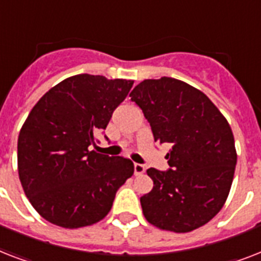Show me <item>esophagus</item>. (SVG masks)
I'll list each match as a JSON object with an SVG mask.
<instances>
[{
	"mask_svg": "<svg viewBox=\"0 0 261 261\" xmlns=\"http://www.w3.org/2000/svg\"><path fill=\"white\" fill-rule=\"evenodd\" d=\"M146 171V168H145V165H142V164H134V173L138 176V174H142L143 172Z\"/></svg>",
	"mask_w": 261,
	"mask_h": 261,
	"instance_id": "obj_1",
	"label": "esophagus"
}]
</instances>
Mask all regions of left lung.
Segmentation results:
<instances>
[{
	"instance_id": "1",
	"label": "left lung",
	"mask_w": 261,
	"mask_h": 261,
	"mask_svg": "<svg viewBox=\"0 0 261 261\" xmlns=\"http://www.w3.org/2000/svg\"><path fill=\"white\" fill-rule=\"evenodd\" d=\"M131 100L150 123L154 141L172 143L169 169H147L153 190L141 198L145 218L163 230L206 225L226 202L237 153L229 123L206 94L180 80H145Z\"/></svg>"
}]
</instances>
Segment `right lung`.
<instances>
[{
	"instance_id": "1",
	"label": "right lung",
	"mask_w": 261,
	"mask_h": 261,
	"mask_svg": "<svg viewBox=\"0 0 261 261\" xmlns=\"http://www.w3.org/2000/svg\"><path fill=\"white\" fill-rule=\"evenodd\" d=\"M133 84L77 74L35 104L18 134V177L31 204L46 221L77 229L110 213L116 191L134 173V164L89 147Z\"/></svg>"
}]
</instances>
